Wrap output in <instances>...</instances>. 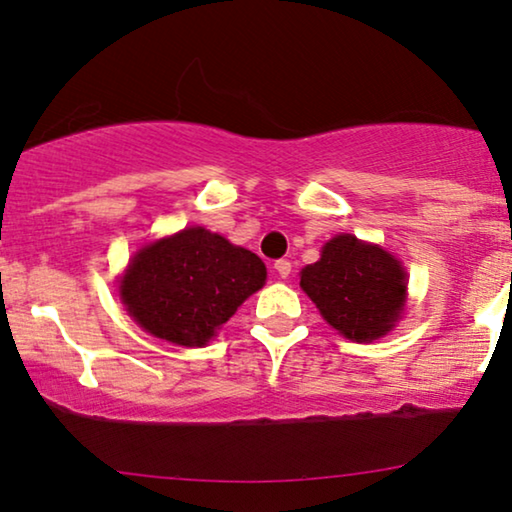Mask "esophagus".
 Instances as JSON below:
<instances>
[{"mask_svg": "<svg viewBox=\"0 0 512 512\" xmlns=\"http://www.w3.org/2000/svg\"><path fill=\"white\" fill-rule=\"evenodd\" d=\"M275 270H277L279 277L286 279V277L291 275V263H289V261H277V263H275Z\"/></svg>", "mask_w": 512, "mask_h": 512, "instance_id": "34e87169", "label": "esophagus"}]
</instances>
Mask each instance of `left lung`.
I'll return each instance as SVG.
<instances>
[{
	"label": "left lung",
	"instance_id": "8db88e82",
	"mask_svg": "<svg viewBox=\"0 0 512 512\" xmlns=\"http://www.w3.org/2000/svg\"><path fill=\"white\" fill-rule=\"evenodd\" d=\"M408 272L382 244L333 235L319 261L300 270V289L331 328L352 342H373L394 331L408 307Z\"/></svg>",
	"mask_w": 512,
	"mask_h": 512
}]
</instances>
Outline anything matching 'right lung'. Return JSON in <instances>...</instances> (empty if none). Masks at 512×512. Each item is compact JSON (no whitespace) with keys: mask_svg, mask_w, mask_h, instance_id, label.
Returning a JSON list of instances; mask_svg holds the SVG:
<instances>
[{"mask_svg":"<svg viewBox=\"0 0 512 512\" xmlns=\"http://www.w3.org/2000/svg\"><path fill=\"white\" fill-rule=\"evenodd\" d=\"M265 279L268 270L254 251L205 226H188L144 242L118 275L116 293L153 338L207 347Z\"/></svg>","mask_w":512,"mask_h":512,"instance_id":"1","label":"right lung"}]
</instances>
